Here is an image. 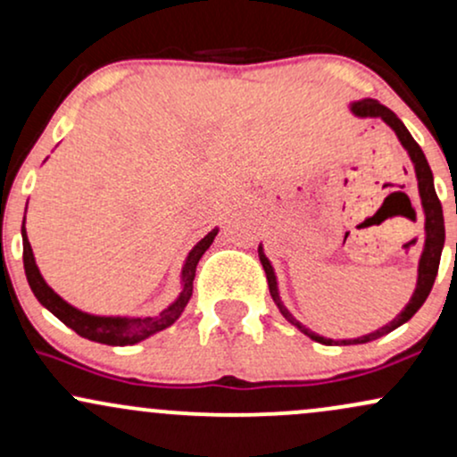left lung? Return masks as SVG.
<instances>
[{"instance_id": "1", "label": "left lung", "mask_w": 457, "mask_h": 457, "mask_svg": "<svg viewBox=\"0 0 457 457\" xmlns=\"http://www.w3.org/2000/svg\"><path fill=\"white\" fill-rule=\"evenodd\" d=\"M348 109H350V113L354 115V118H380L382 122H385L386 127H389L393 133L397 135L402 148L408 152V156H411L412 167H414V176H417L419 199H421L423 229H426V240H423L421 255H419L417 286H414V292H412L411 301L406 303V307H403L402 312L397 313V316L393 318L389 324H385V327L371 330V333L359 335V337H348V339H330V337H324V335L313 333L312 328H307L305 324L298 322V320L292 316L290 312H287V307L283 305V301L279 296V283H277L275 269H272L270 260L266 258L264 246H262V245L258 246L260 262H262V266H264L266 279H269L270 296H272V301H275V305L279 307L281 316L286 318L287 322L292 324V327H296L298 330H301V333H305L309 339H313V342L324 344V345H356V344L374 342V339H378V337H382V335L391 333V330H395L397 327H402V324H406L408 320H411L414 313L421 309V305L426 303V298L429 295V290H432L434 279H436V272H438V264H440V253H443V246H445L443 206H440L436 188H434V176H432V170H429V162L426 159V154H423V150L419 148L417 141L412 139V135L408 133L406 127H403L402 120L397 118V115L393 113L389 107H385V104L374 101V98H361V101H353L348 104Z\"/></svg>"}]
</instances>
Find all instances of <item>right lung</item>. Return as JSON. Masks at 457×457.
<instances>
[{
  "label": "right lung",
  "mask_w": 457,
  "mask_h": 457,
  "mask_svg": "<svg viewBox=\"0 0 457 457\" xmlns=\"http://www.w3.org/2000/svg\"><path fill=\"white\" fill-rule=\"evenodd\" d=\"M28 212V208H25ZM219 234V228H214L204 236L199 243L188 251L185 264H182L180 272V292H178L176 301L170 303L159 316H96V313H87L77 309L75 305L64 301L49 283L45 281V277L40 275L38 264H36L34 251L28 240V232H25V221L21 228V236H23V266H25V277L34 292V296L38 298V303L43 307L49 309L57 320L66 324L68 328L75 330L81 337L90 339V342L107 344V345H133L148 339L150 335L159 333V330L171 327L178 318L185 312L188 298L193 295V279H195V269L197 262L206 253L208 246L212 245L214 236Z\"/></svg>",
  "instance_id": "obj_1"
}]
</instances>
